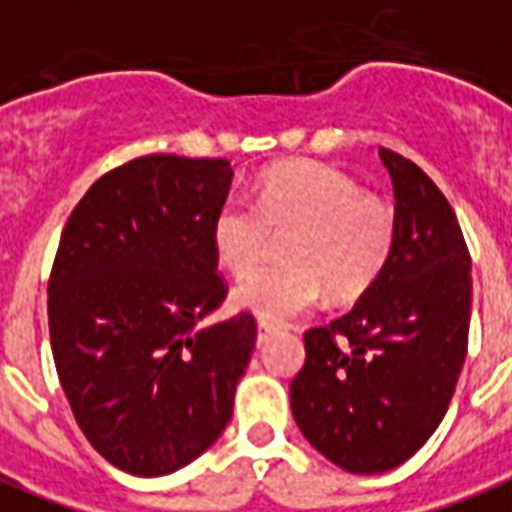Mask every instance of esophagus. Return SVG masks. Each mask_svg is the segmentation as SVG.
Returning <instances> with one entry per match:
<instances>
[{"mask_svg": "<svg viewBox=\"0 0 512 512\" xmlns=\"http://www.w3.org/2000/svg\"><path fill=\"white\" fill-rule=\"evenodd\" d=\"M274 333V328L268 323H257V344H266L268 336Z\"/></svg>", "mask_w": 512, "mask_h": 512, "instance_id": "esophagus-1", "label": "esophagus"}]
</instances>
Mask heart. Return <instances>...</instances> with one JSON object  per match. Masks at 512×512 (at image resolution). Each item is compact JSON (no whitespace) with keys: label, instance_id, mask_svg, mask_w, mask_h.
I'll return each mask as SVG.
<instances>
[{"label":"heart","instance_id":"1","mask_svg":"<svg viewBox=\"0 0 512 512\" xmlns=\"http://www.w3.org/2000/svg\"><path fill=\"white\" fill-rule=\"evenodd\" d=\"M287 266L238 285L236 304L263 323H285L323 301L366 293L396 246L391 200L361 192L358 181L320 162H287L257 181L255 206L230 198L211 222V246L227 274H252L285 236Z\"/></svg>","mask_w":512,"mask_h":512}]
</instances>
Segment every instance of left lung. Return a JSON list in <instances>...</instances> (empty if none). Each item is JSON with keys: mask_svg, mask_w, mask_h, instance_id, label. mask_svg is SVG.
Masks as SVG:
<instances>
[{"mask_svg": "<svg viewBox=\"0 0 512 512\" xmlns=\"http://www.w3.org/2000/svg\"><path fill=\"white\" fill-rule=\"evenodd\" d=\"M399 233L388 266L350 312L304 333L306 363L290 382L298 429L331 464L377 475L437 431L467 358L469 249L437 184L380 149Z\"/></svg>", "mask_w": 512, "mask_h": 512, "instance_id": "8db88e82", "label": "left lung"}]
</instances>
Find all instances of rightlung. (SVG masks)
Returning a JSON list of instances; mask_svg holds the SVG:
<instances>
[{
    "label": "right lung",
    "mask_w": 512,
    "mask_h": 512,
    "mask_svg": "<svg viewBox=\"0 0 512 512\" xmlns=\"http://www.w3.org/2000/svg\"><path fill=\"white\" fill-rule=\"evenodd\" d=\"M230 181L227 160L149 154L94 181L64 225L48 279L56 372L86 439L130 475L187 467L233 415L255 317L200 325L227 295L211 222Z\"/></svg>",
    "instance_id": "1"
}]
</instances>
